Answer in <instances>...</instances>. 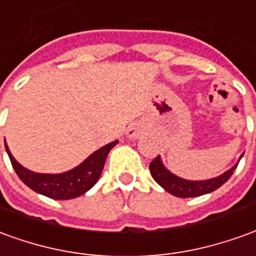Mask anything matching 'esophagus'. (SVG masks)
I'll return each instance as SVG.
<instances>
[{"mask_svg": "<svg viewBox=\"0 0 256 256\" xmlns=\"http://www.w3.org/2000/svg\"><path fill=\"white\" fill-rule=\"evenodd\" d=\"M128 136L130 138H136V137H138L140 136V128H137V126H130L128 130Z\"/></svg>", "mask_w": 256, "mask_h": 256, "instance_id": "1", "label": "esophagus"}]
</instances>
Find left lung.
<instances>
[{
    "label": "left lung",
    "instance_id": "obj_1",
    "mask_svg": "<svg viewBox=\"0 0 256 256\" xmlns=\"http://www.w3.org/2000/svg\"><path fill=\"white\" fill-rule=\"evenodd\" d=\"M237 165H234L232 169L224 172L219 178L202 180V182H191V180H184L182 178H178V176L172 174L169 170H166L158 155L150 164V172H151V176L154 178V180L160 187H164L168 192H170L172 196H180V198H191V196H200L218 190L220 186H223L228 178H232V174H233L234 169L237 168Z\"/></svg>",
    "mask_w": 256,
    "mask_h": 256
}]
</instances>
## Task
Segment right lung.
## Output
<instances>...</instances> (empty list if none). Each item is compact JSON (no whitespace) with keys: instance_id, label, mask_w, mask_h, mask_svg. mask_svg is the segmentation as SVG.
Masks as SVG:
<instances>
[{"instance_id":"obj_1","label":"right lung","mask_w":256,"mask_h":256,"mask_svg":"<svg viewBox=\"0 0 256 256\" xmlns=\"http://www.w3.org/2000/svg\"><path fill=\"white\" fill-rule=\"evenodd\" d=\"M116 144L118 141L104 146L96 152L91 154L78 168L60 174H44V173H34L28 170L16 162L6 144H5V150L8 152L16 174L32 190L52 200H72L78 196H83L97 183L105 165V159Z\"/></svg>"}]
</instances>
